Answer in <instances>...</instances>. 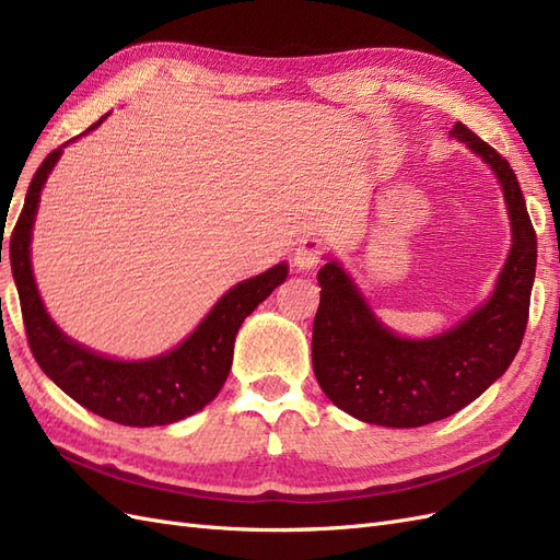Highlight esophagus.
<instances>
[{
  "mask_svg": "<svg viewBox=\"0 0 560 560\" xmlns=\"http://www.w3.org/2000/svg\"><path fill=\"white\" fill-rule=\"evenodd\" d=\"M322 252H325V245H322V241L315 238V235H306V238H301L292 254V261H294L296 270H313L322 261Z\"/></svg>",
  "mask_w": 560,
  "mask_h": 560,
  "instance_id": "34e87169",
  "label": "esophagus"
}]
</instances>
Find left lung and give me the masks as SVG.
Instances as JSON below:
<instances>
[{
    "label": "left lung",
    "instance_id": "8db88e82",
    "mask_svg": "<svg viewBox=\"0 0 560 560\" xmlns=\"http://www.w3.org/2000/svg\"><path fill=\"white\" fill-rule=\"evenodd\" d=\"M451 138L490 165L512 222L510 257L483 306L439 336L401 338L371 313L341 264L331 259L317 273L315 378L338 409L374 425L420 428L465 409L512 364L528 325L537 235L518 179L465 124H455Z\"/></svg>",
    "mask_w": 560,
    "mask_h": 560
}]
</instances>
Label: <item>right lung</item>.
<instances>
[{
    "label": "right lung",
    "mask_w": 560,
    "mask_h": 560,
    "mask_svg": "<svg viewBox=\"0 0 560 560\" xmlns=\"http://www.w3.org/2000/svg\"><path fill=\"white\" fill-rule=\"evenodd\" d=\"M105 118L107 114L86 132L97 128ZM62 147L50 151L37 167L11 235V270L19 287L30 350L44 374L62 393L118 425L154 428L194 416L222 389L233 362L235 334L243 319L284 282L290 268L287 264H276L266 273L235 284L214 303V308L202 317L189 338L159 358L121 362L83 348L65 336L48 317L30 261L32 226H35L39 196L62 154Z\"/></svg>",
    "instance_id": "right-lung-1"
}]
</instances>
